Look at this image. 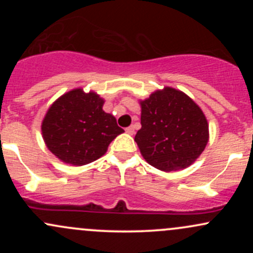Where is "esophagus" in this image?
<instances>
[{
  "label": "esophagus",
  "instance_id": "obj_1",
  "mask_svg": "<svg viewBox=\"0 0 253 253\" xmlns=\"http://www.w3.org/2000/svg\"><path fill=\"white\" fill-rule=\"evenodd\" d=\"M126 133H128V134H133L134 133V126H129L126 128Z\"/></svg>",
  "mask_w": 253,
  "mask_h": 253
}]
</instances>
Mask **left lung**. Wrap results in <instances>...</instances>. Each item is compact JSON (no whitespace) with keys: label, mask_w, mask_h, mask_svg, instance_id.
Returning <instances> with one entry per match:
<instances>
[{"label":"left lung","mask_w":253,"mask_h":253,"mask_svg":"<svg viewBox=\"0 0 253 253\" xmlns=\"http://www.w3.org/2000/svg\"><path fill=\"white\" fill-rule=\"evenodd\" d=\"M141 128L135 143L146 162L162 171L184 169L208 143V123L200 107L172 88L141 102Z\"/></svg>","instance_id":"1"}]
</instances>
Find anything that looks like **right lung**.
<instances>
[{"label": "right lung", "instance_id": "add662e5", "mask_svg": "<svg viewBox=\"0 0 253 253\" xmlns=\"http://www.w3.org/2000/svg\"><path fill=\"white\" fill-rule=\"evenodd\" d=\"M103 100L82 89L66 92L51 106L42 125L48 150L60 161L85 165L106 153L113 139L124 132L113 115L104 113Z\"/></svg>", "mask_w": 253, "mask_h": 253}]
</instances>
